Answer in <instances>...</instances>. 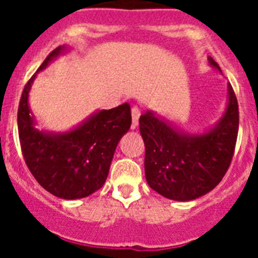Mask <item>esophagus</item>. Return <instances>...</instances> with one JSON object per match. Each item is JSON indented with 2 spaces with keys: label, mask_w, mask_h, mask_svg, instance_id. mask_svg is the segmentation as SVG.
Wrapping results in <instances>:
<instances>
[{
  "label": "esophagus",
  "mask_w": 258,
  "mask_h": 258,
  "mask_svg": "<svg viewBox=\"0 0 258 258\" xmlns=\"http://www.w3.org/2000/svg\"><path fill=\"white\" fill-rule=\"evenodd\" d=\"M140 116H141V111L140 108H138V106L132 107V127H133V129H136L137 125H138Z\"/></svg>",
  "instance_id": "1"
}]
</instances>
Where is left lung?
<instances>
[{
	"label": "left lung",
	"instance_id": "8db88e82",
	"mask_svg": "<svg viewBox=\"0 0 258 258\" xmlns=\"http://www.w3.org/2000/svg\"><path fill=\"white\" fill-rule=\"evenodd\" d=\"M209 63L218 68L212 58ZM239 129V107L229 85L225 116L203 136H184L152 112L140 117L145 142V173L150 187L172 200H192L213 190L231 164Z\"/></svg>",
	"mask_w": 258,
	"mask_h": 258
}]
</instances>
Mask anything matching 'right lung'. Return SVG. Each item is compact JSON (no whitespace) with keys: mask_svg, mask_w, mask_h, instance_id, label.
<instances>
[{"mask_svg":"<svg viewBox=\"0 0 258 258\" xmlns=\"http://www.w3.org/2000/svg\"><path fill=\"white\" fill-rule=\"evenodd\" d=\"M63 47L52 50L38 71L45 68ZM36 75L28 80L18 108L20 147L36 181L61 199H81L103 186L118 141L132 124L127 103L103 109L66 134L36 131L29 115L28 92Z\"/></svg>","mask_w":258,"mask_h":258,"instance_id":"right-lung-1","label":"right lung"}]
</instances>
